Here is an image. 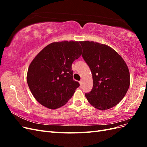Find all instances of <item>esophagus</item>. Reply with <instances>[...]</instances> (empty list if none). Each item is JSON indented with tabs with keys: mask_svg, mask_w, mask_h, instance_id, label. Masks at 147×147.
<instances>
[{
	"mask_svg": "<svg viewBox=\"0 0 147 147\" xmlns=\"http://www.w3.org/2000/svg\"><path fill=\"white\" fill-rule=\"evenodd\" d=\"M79 83H80V86H82V80L80 81Z\"/></svg>",
	"mask_w": 147,
	"mask_h": 147,
	"instance_id": "34e87169",
	"label": "esophagus"
}]
</instances>
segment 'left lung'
Returning a JSON list of instances; mask_svg holds the SVG:
<instances>
[{
    "label": "left lung",
    "mask_w": 147,
    "mask_h": 147,
    "mask_svg": "<svg viewBox=\"0 0 147 147\" xmlns=\"http://www.w3.org/2000/svg\"><path fill=\"white\" fill-rule=\"evenodd\" d=\"M82 57L90 67L93 86L85 93L89 103L104 110L117 105L126 95L130 74L121 56L111 47L97 42H80Z\"/></svg>",
    "instance_id": "1"
}]
</instances>
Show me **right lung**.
I'll return each mask as SVG.
<instances>
[{
    "label": "right lung",
    "instance_id": "add662e5",
    "mask_svg": "<svg viewBox=\"0 0 147 147\" xmlns=\"http://www.w3.org/2000/svg\"><path fill=\"white\" fill-rule=\"evenodd\" d=\"M82 55L78 42L51 43L30 63L27 82L40 104L50 109L65 105L79 87L74 80L72 64Z\"/></svg>",
    "mask_w": 147,
    "mask_h": 147
}]
</instances>
